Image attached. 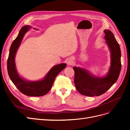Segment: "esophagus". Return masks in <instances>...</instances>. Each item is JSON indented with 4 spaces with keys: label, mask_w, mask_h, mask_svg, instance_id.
<instances>
[{
    "label": "esophagus",
    "mask_w": 130,
    "mask_h": 130,
    "mask_svg": "<svg viewBox=\"0 0 130 130\" xmlns=\"http://www.w3.org/2000/svg\"><path fill=\"white\" fill-rule=\"evenodd\" d=\"M74 63V60L72 58H68L67 61V63L68 66H72L73 64Z\"/></svg>",
    "instance_id": "1"
}]
</instances>
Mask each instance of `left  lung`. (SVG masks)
<instances>
[{"label":"left lung","instance_id":"1","mask_svg":"<svg viewBox=\"0 0 130 130\" xmlns=\"http://www.w3.org/2000/svg\"><path fill=\"white\" fill-rule=\"evenodd\" d=\"M104 32L111 57L107 73L103 76H97L86 69L79 67L73 68L75 72V86L77 91L83 95L94 96L102 95L115 84L119 76L121 67L119 44L111 31L105 29Z\"/></svg>","mask_w":130,"mask_h":130}]
</instances>
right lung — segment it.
<instances>
[{
  "label": "right lung",
  "mask_w": 130,
  "mask_h": 130,
  "mask_svg": "<svg viewBox=\"0 0 130 130\" xmlns=\"http://www.w3.org/2000/svg\"><path fill=\"white\" fill-rule=\"evenodd\" d=\"M31 27H32L29 25L23 26L17 37L12 43L7 60V72L12 82L23 94L27 96H41L45 95L49 92L52 87L56 77L66 67L67 64L61 63L53 66L45 76L39 80H27L19 75L15 66V55L23 37ZM33 29L38 30L37 29Z\"/></svg>",
  "instance_id": "right-lung-1"
}]
</instances>
